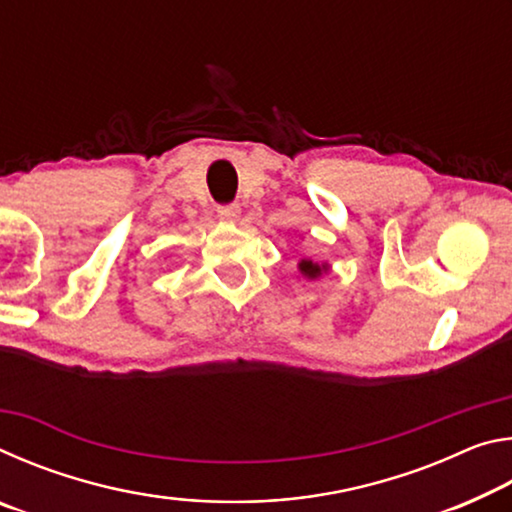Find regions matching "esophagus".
<instances>
[{"instance_id":"34e87169","label":"esophagus","mask_w":512,"mask_h":512,"mask_svg":"<svg viewBox=\"0 0 512 512\" xmlns=\"http://www.w3.org/2000/svg\"><path fill=\"white\" fill-rule=\"evenodd\" d=\"M219 216L223 221H235L239 216V205L237 203H228V205H219Z\"/></svg>"}]
</instances>
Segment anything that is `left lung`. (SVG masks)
<instances>
[{
    "instance_id": "1",
    "label": "left lung",
    "mask_w": 512,
    "mask_h": 512,
    "mask_svg": "<svg viewBox=\"0 0 512 512\" xmlns=\"http://www.w3.org/2000/svg\"><path fill=\"white\" fill-rule=\"evenodd\" d=\"M300 271L305 273L307 277H318L320 273L325 271V266H318V264L311 262V259H302V262H300Z\"/></svg>"
}]
</instances>
